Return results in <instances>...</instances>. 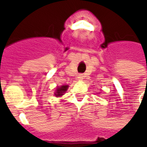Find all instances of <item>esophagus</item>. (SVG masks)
I'll return each mask as SVG.
<instances>
[{
  "mask_svg": "<svg viewBox=\"0 0 147 147\" xmlns=\"http://www.w3.org/2000/svg\"><path fill=\"white\" fill-rule=\"evenodd\" d=\"M83 76L82 74H80L79 76H78V80H83Z\"/></svg>",
  "mask_w": 147,
  "mask_h": 147,
  "instance_id": "1",
  "label": "esophagus"
}]
</instances>
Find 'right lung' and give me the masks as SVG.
Instances as JSON below:
<instances>
[{
  "mask_svg": "<svg viewBox=\"0 0 147 147\" xmlns=\"http://www.w3.org/2000/svg\"><path fill=\"white\" fill-rule=\"evenodd\" d=\"M67 88H68V85H62V86H59L56 90V92L54 93V95L56 97H61L64 94V93L67 91Z\"/></svg>",
  "mask_w": 147,
  "mask_h": 147,
  "instance_id": "add662e5",
  "label": "right lung"
}]
</instances>
